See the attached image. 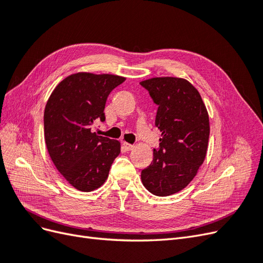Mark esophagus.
I'll list each match as a JSON object with an SVG mask.
<instances>
[{"label": "esophagus", "instance_id": "obj_1", "mask_svg": "<svg viewBox=\"0 0 263 263\" xmlns=\"http://www.w3.org/2000/svg\"><path fill=\"white\" fill-rule=\"evenodd\" d=\"M123 146H124V148L126 149V150H133L134 148H135V146L134 145H130V144H128V142H126V141H124L123 142Z\"/></svg>", "mask_w": 263, "mask_h": 263}]
</instances>
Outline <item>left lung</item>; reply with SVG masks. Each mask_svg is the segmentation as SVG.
I'll use <instances>...</instances> for the list:
<instances>
[{"instance_id": "obj_1", "label": "left lung", "mask_w": 263, "mask_h": 263, "mask_svg": "<svg viewBox=\"0 0 263 263\" xmlns=\"http://www.w3.org/2000/svg\"><path fill=\"white\" fill-rule=\"evenodd\" d=\"M140 84L158 105L156 126L161 132L154 160L141 171L150 193L169 196L190 184L209 147L210 118L200 93L185 79L151 78Z\"/></svg>"}]
</instances>
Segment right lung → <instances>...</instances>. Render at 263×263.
<instances>
[{"instance_id": "right-lung-1", "label": "right lung", "mask_w": 263, "mask_h": 263, "mask_svg": "<svg viewBox=\"0 0 263 263\" xmlns=\"http://www.w3.org/2000/svg\"><path fill=\"white\" fill-rule=\"evenodd\" d=\"M125 80L108 73H73L58 83L46 103L47 150L61 176L82 192L104 184L121 153V142L99 136L93 126L105 121L107 97Z\"/></svg>"}]
</instances>
